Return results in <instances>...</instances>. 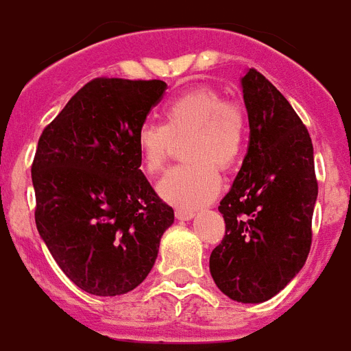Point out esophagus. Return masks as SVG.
I'll use <instances>...</instances> for the list:
<instances>
[{
    "instance_id": "esophagus-1",
    "label": "esophagus",
    "mask_w": 351,
    "mask_h": 351,
    "mask_svg": "<svg viewBox=\"0 0 351 351\" xmlns=\"http://www.w3.org/2000/svg\"><path fill=\"white\" fill-rule=\"evenodd\" d=\"M193 215H195V212H193V210H184V208L176 210V219H179V221H190V219H193Z\"/></svg>"
}]
</instances>
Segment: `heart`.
I'll use <instances>...</instances> for the list:
<instances>
[{"label": "heart", "mask_w": 351, "mask_h": 351, "mask_svg": "<svg viewBox=\"0 0 351 351\" xmlns=\"http://www.w3.org/2000/svg\"><path fill=\"white\" fill-rule=\"evenodd\" d=\"M189 136L183 147L186 165L173 168L159 183L168 203L197 208L219 193L215 168L228 170L237 162L245 141V114L234 101H224L212 86H197L179 94L162 108V125L147 123L137 130V152L143 170L162 172L172 154L173 139Z\"/></svg>", "instance_id": "heart-1"}]
</instances>
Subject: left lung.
Here are the masks:
<instances>
[{
  "label": "left lung",
  "mask_w": 351,
  "mask_h": 351,
  "mask_svg": "<svg viewBox=\"0 0 351 351\" xmlns=\"http://www.w3.org/2000/svg\"><path fill=\"white\" fill-rule=\"evenodd\" d=\"M250 143L223 197L224 237L210 274L237 302H265L301 271L312 246L317 201L313 145L295 110L255 69L241 80Z\"/></svg>",
  "instance_id": "1"
}]
</instances>
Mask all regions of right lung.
Segmentation results:
<instances>
[{"label":"right lung","mask_w":351,"mask_h":351,"mask_svg":"<svg viewBox=\"0 0 351 351\" xmlns=\"http://www.w3.org/2000/svg\"><path fill=\"white\" fill-rule=\"evenodd\" d=\"M167 83L97 77L45 127L32 162L36 226L63 274L86 293L139 287L173 223L141 172L137 130Z\"/></svg>","instance_id":"1"}]
</instances>
